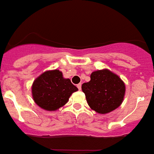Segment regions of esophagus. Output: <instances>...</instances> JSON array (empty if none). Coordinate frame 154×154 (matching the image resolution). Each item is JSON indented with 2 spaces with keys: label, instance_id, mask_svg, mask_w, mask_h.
Here are the masks:
<instances>
[{
  "label": "esophagus",
  "instance_id": "obj_1",
  "mask_svg": "<svg viewBox=\"0 0 154 154\" xmlns=\"http://www.w3.org/2000/svg\"><path fill=\"white\" fill-rule=\"evenodd\" d=\"M81 87H82V85H81V83H79L78 85H77V87H78V89L80 91L81 90Z\"/></svg>",
  "mask_w": 154,
  "mask_h": 154
}]
</instances>
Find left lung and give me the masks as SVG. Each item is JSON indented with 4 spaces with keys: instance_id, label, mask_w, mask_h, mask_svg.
<instances>
[{
    "instance_id": "1",
    "label": "left lung",
    "mask_w": 154,
    "mask_h": 154,
    "mask_svg": "<svg viewBox=\"0 0 154 154\" xmlns=\"http://www.w3.org/2000/svg\"><path fill=\"white\" fill-rule=\"evenodd\" d=\"M82 91L90 107L98 114H105L121 105L126 87L119 75L103 69L92 72L91 80L82 85Z\"/></svg>"
}]
</instances>
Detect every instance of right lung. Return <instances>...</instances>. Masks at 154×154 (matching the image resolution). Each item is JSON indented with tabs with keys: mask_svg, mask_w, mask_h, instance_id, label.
Returning <instances> with one entry per match:
<instances>
[{
	"mask_svg": "<svg viewBox=\"0 0 154 154\" xmlns=\"http://www.w3.org/2000/svg\"><path fill=\"white\" fill-rule=\"evenodd\" d=\"M78 88L59 70L47 71L35 79L32 86L33 100L45 110H56L69 100Z\"/></svg>",
	"mask_w": 154,
	"mask_h": 154,
	"instance_id": "1",
	"label": "right lung"
}]
</instances>
